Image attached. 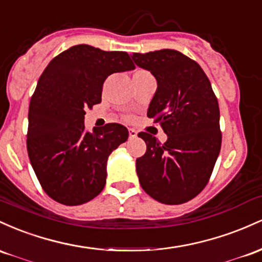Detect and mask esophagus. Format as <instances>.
I'll return each instance as SVG.
<instances>
[{"mask_svg": "<svg viewBox=\"0 0 262 262\" xmlns=\"http://www.w3.org/2000/svg\"><path fill=\"white\" fill-rule=\"evenodd\" d=\"M128 135H130V139H136L137 131L135 128H128Z\"/></svg>", "mask_w": 262, "mask_h": 262, "instance_id": "34e87169", "label": "esophagus"}]
</instances>
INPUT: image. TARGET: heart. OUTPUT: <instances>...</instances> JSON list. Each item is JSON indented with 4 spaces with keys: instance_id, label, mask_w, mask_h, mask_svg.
Wrapping results in <instances>:
<instances>
[{
    "instance_id": "b5f03b06",
    "label": "heart",
    "mask_w": 262,
    "mask_h": 262,
    "mask_svg": "<svg viewBox=\"0 0 262 262\" xmlns=\"http://www.w3.org/2000/svg\"><path fill=\"white\" fill-rule=\"evenodd\" d=\"M141 72H142V70H141Z\"/></svg>"
}]
</instances>
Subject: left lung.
I'll list each match as a JSON object with an SVG mask.
<instances>
[{
  "label": "left lung",
  "instance_id": "left-lung-1",
  "mask_svg": "<svg viewBox=\"0 0 262 262\" xmlns=\"http://www.w3.org/2000/svg\"><path fill=\"white\" fill-rule=\"evenodd\" d=\"M132 59L157 80L147 116L162 126L161 145L146 132L147 149L136 160L141 187L164 204H182L207 186L222 146L219 104L208 76L198 63L173 49L140 54Z\"/></svg>",
  "mask_w": 262,
  "mask_h": 262
}]
</instances>
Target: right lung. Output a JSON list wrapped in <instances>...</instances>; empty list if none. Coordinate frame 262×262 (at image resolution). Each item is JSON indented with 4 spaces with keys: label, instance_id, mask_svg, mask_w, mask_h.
I'll use <instances>...</instances> for the list:
<instances>
[{
    "label": "right lung",
    "instance_id": "obj_1",
    "mask_svg": "<svg viewBox=\"0 0 262 262\" xmlns=\"http://www.w3.org/2000/svg\"><path fill=\"white\" fill-rule=\"evenodd\" d=\"M135 69L126 52L70 47L44 69L29 102L27 149L40 186L66 205L92 201L106 183L107 158L128 139L120 123L85 131L86 108L101 102L104 81Z\"/></svg>",
    "mask_w": 262,
    "mask_h": 262
}]
</instances>
